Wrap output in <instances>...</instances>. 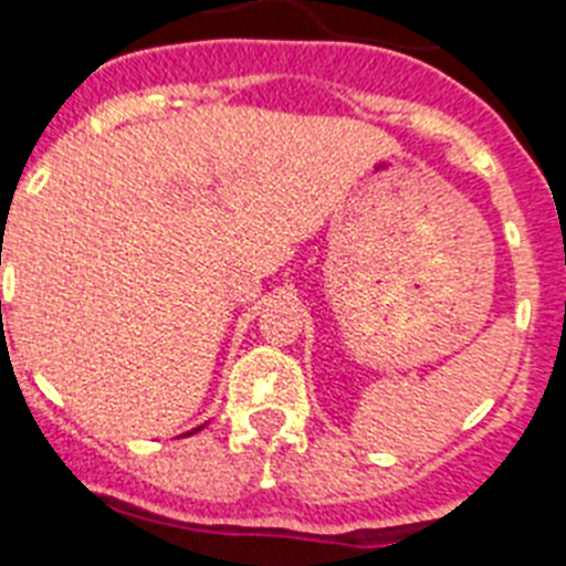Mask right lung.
I'll list each match as a JSON object with an SVG mask.
<instances>
[{"label":"right lung","instance_id":"add662e5","mask_svg":"<svg viewBox=\"0 0 566 566\" xmlns=\"http://www.w3.org/2000/svg\"><path fill=\"white\" fill-rule=\"evenodd\" d=\"M197 430H200V427H197ZM197 430H191V433H197ZM191 433H188V436H191Z\"/></svg>","mask_w":566,"mask_h":566}]
</instances>
